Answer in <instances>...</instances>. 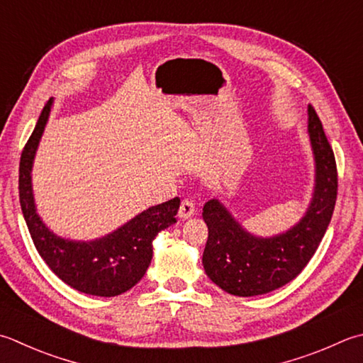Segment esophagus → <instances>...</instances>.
I'll use <instances>...</instances> for the list:
<instances>
[{"label":"esophagus","instance_id":"1","mask_svg":"<svg viewBox=\"0 0 363 363\" xmlns=\"http://www.w3.org/2000/svg\"><path fill=\"white\" fill-rule=\"evenodd\" d=\"M191 216H195V203L186 198V200H182L181 203V208H179V217L182 220L190 218Z\"/></svg>","mask_w":363,"mask_h":363}]
</instances>
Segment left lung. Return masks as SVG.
I'll use <instances>...</instances> for the list:
<instances>
[{"instance_id":"left-lung-1","label":"left lung","mask_w":363,"mask_h":363,"mask_svg":"<svg viewBox=\"0 0 363 363\" xmlns=\"http://www.w3.org/2000/svg\"><path fill=\"white\" fill-rule=\"evenodd\" d=\"M308 138L315 160V186L307 211L296 225L274 236L247 231L212 198L203 208L209 236L203 253L206 275L239 297L267 294L294 280L318 250L337 200V165L316 111L308 108Z\"/></svg>"}]
</instances>
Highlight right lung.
Instances as JSON below:
<instances>
[{
	"instance_id": "add662e5",
	"label": "right lung",
	"mask_w": 363,
	"mask_h": 363,
	"mask_svg": "<svg viewBox=\"0 0 363 363\" xmlns=\"http://www.w3.org/2000/svg\"><path fill=\"white\" fill-rule=\"evenodd\" d=\"M53 97L42 110L38 124L21 152L18 169L20 206L33 242L47 266L80 293L113 297L129 291L143 279L152 259V240L176 223L181 200L151 206L119 228L91 240L66 239L55 234L38 214L33 191V163L52 113Z\"/></svg>"
}]
</instances>
